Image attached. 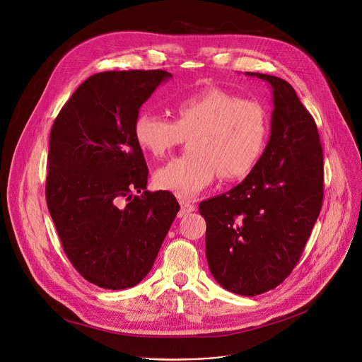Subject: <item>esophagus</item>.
Here are the masks:
<instances>
[{"mask_svg":"<svg viewBox=\"0 0 362 362\" xmlns=\"http://www.w3.org/2000/svg\"><path fill=\"white\" fill-rule=\"evenodd\" d=\"M179 204H180L179 216H186L187 214H190V212H193L196 209L194 205L192 202H189V201H179Z\"/></svg>","mask_w":362,"mask_h":362,"instance_id":"1","label":"esophagus"}]
</instances>
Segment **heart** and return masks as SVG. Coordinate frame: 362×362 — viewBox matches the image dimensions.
Returning a JSON list of instances; mask_svg holds the SVG:
<instances>
[{"label":"heart","mask_w":362,"mask_h":362,"mask_svg":"<svg viewBox=\"0 0 362 362\" xmlns=\"http://www.w3.org/2000/svg\"><path fill=\"white\" fill-rule=\"evenodd\" d=\"M173 119L140 111L133 134L153 158L166 156L189 137V151L169 160L154 175L158 189L190 199L211 186L218 173L226 180L247 177L264 156L270 118L255 100L208 86L175 98Z\"/></svg>","instance_id":"obj_1"}]
</instances>
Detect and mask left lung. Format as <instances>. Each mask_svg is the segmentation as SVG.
<instances>
[{
  "mask_svg": "<svg viewBox=\"0 0 362 362\" xmlns=\"http://www.w3.org/2000/svg\"><path fill=\"white\" fill-rule=\"evenodd\" d=\"M273 90L272 134L257 168L229 192L199 204L214 279L241 296L266 293L293 272L323 202V151L313 117L293 86L247 72Z\"/></svg>",
  "mask_w": 362,
  "mask_h": 362,
  "instance_id": "1",
  "label": "left lung"
}]
</instances>
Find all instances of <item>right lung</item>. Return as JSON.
<instances>
[{
    "label": "right lung",
    "instance_id": "obj_1",
    "mask_svg": "<svg viewBox=\"0 0 362 362\" xmlns=\"http://www.w3.org/2000/svg\"><path fill=\"white\" fill-rule=\"evenodd\" d=\"M169 78L158 69L95 74L50 131L47 208L72 266L103 288L133 287L148 274L180 208L170 192L146 190L133 134L140 107Z\"/></svg>",
    "mask_w": 362,
    "mask_h": 362
}]
</instances>
